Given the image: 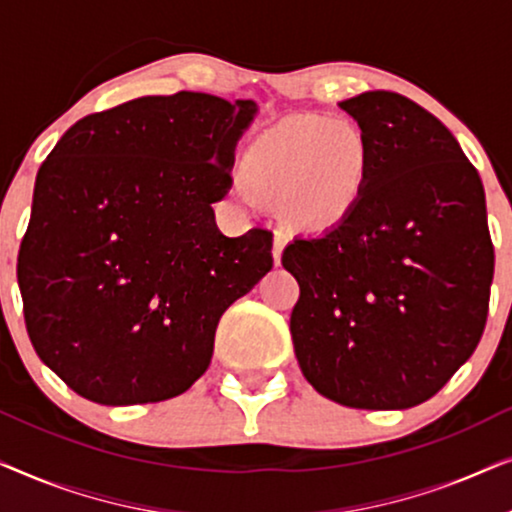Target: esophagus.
<instances>
[{
    "instance_id": "esophagus-1",
    "label": "esophagus",
    "mask_w": 512,
    "mask_h": 512,
    "mask_svg": "<svg viewBox=\"0 0 512 512\" xmlns=\"http://www.w3.org/2000/svg\"><path fill=\"white\" fill-rule=\"evenodd\" d=\"M286 244H289V235L286 233H275V237H272V258H275V265H282Z\"/></svg>"
}]
</instances>
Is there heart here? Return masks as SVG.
Returning a JSON list of instances; mask_svg holds the SVG:
<instances>
[{"mask_svg": "<svg viewBox=\"0 0 512 512\" xmlns=\"http://www.w3.org/2000/svg\"><path fill=\"white\" fill-rule=\"evenodd\" d=\"M373 156L368 139L342 118L298 116L265 130L244 156L233 193L242 207H279L293 228L340 226L366 193Z\"/></svg>", "mask_w": 512, "mask_h": 512, "instance_id": "heart-1", "label": "heart"}]
</instances>
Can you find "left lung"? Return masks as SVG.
<instances>
[{
  "instance_id": "1",
  "label": "left lung",
  "mask_w": 512,
  "mask_h": 512,
  "mask_svg": "<svg viewBox=\"0 0 512 512\" xmlns=\"http://www.w3.org/2000/svg\"><path fill=\"white\" fill-rule=\"evenodd\" d=\"M373 170L347 221L296 237L291 338L305 380L361 410L429 401L485 331L494 247L485 188L436 116L387 90L340 102Z\"/></svg>"
}]
</instances>
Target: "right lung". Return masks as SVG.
I'll use <instances>...</instances> for the list:
<instances>
[{"label":"right lung","mask_w":512,"mask_h":512,"mask_svg":"<svg viewBox=\"0 0 512 512\" xmlns=\"http://www.w3.org/2000/svg\"><path fill=\"white\" fill-rule=\"evenodd\" d=\"M254 100L151 95L90 114L39 167L18 254L39 359L100 405L174 398L209 368L221 314L272 268V235L226 237Z\"/></svg>","instance_id":"right-lung-1"}]
</instances>
